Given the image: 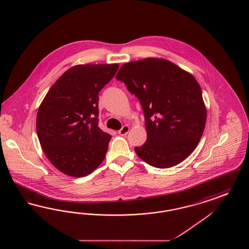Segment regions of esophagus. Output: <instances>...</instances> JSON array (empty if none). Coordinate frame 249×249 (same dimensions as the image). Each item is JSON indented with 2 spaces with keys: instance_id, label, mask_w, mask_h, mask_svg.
Segmentation results:
<instances>
[{
  "instance_id": "1",
  "label": "esophagus",
  "mask_w": 249,
  "mask_h": 249,
  "mask_svg": "<svg viewBox=\"0 0 249 249\" xmlns=\"http://www.w3.org/2000/svg\"><path fill=\"white\" fill-rule=\"evenodd\" d=\"M129 130H130V127L128 126V125H124L120 130H119V135H126L128 132H129Z\"/></svg>"
}]
</instances>
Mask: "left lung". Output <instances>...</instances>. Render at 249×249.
Masks as SVG:
<instances>
[{"label": "left lung", "mask_w": 249, "mask_h": 249, "mask_svg": "<svg viewBox=\"0 0 249 249\" xmlns=\"http://www.w3.org/2000/svg\"><path fill=\"white\" fill-rule=\"evenodd\" d=\"M116 78L142 106L147 138L137 156L156 168L177 165L201 140L206 108L195 77L165 59L146 58L124 63Z\"/></svg>", "instance_id": "1"}]
</instances>
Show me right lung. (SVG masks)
I'll return each instance as SVG.
<instances>
[{
  "instance_id": "obj_1",
  "label": "right lung",
  "mask_w": 249,
  "mask_h": 249,
  "mask_svg": "<svg viewBox=\"0 0 249 249\" xmlns=\"http://www.w3.org/2000/svg\"><path fill=\"white\" fill-rule=\"evenodd\" d=\"M119 67L118 63L72 66L50 88L38 108L39 142L61 173L83 178L105 160L111 135L98 127V95Z\"/></svg>"
}]
</instances>
